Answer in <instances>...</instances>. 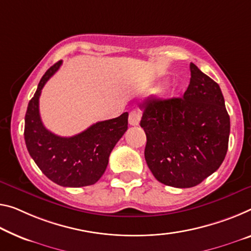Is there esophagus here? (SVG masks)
<instances>
[{
  "label": "esophagus",
  "instance_id": "obj_1",
  "mask_svg": "<svg viewBox=\"0 0 251 251\" xmlns=\"http://www.w3.org/2000/svg\"><path fill=\"white\" fill-rule=\"evenodd\" d=\"M140 122V113L137 110H132L129 113V125L136 126Z\"/></svg>",
  "mask_w": 251,
  "mask_h": 251
}]
</instances>
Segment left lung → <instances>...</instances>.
I'll use <instances>...</instances> for the list:
<instances>
[{"label":"left lung","instance_id":"obj_1","mask_svg":"<svg viewBox=\"0 0 251 251\" xmlns=\"http://www.w3.org/2000/svg\"><path fill=\"white\" fill-rule=\"evenodd\" d=\"M190 69L183 98H150L141 106L148 167L158 182L179 188L196 186L217 171L230 134L221 88L196 65Z\"/></svg>","mask_w":251,"mask_h":251}]
</instances>
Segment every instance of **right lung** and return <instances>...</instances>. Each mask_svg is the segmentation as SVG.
<instances>
[{
  "label": "right lung",
  "mask_w": 251,
  "mask_h": 251,
  "mask_svg": "<svg viewBox=\"0 0 251 251\" xmlns=\"http://www.w3.org/2000/svg\"><path fill=\"white\" fill-rule=\"evenodd\" d=\"M61 60L42 76L25 118L26 149L40 171L64 187H83L101 178L114 146L128 129V112L96 122L73 137H59L45 128L39 113V98L45 84L58 71Z\"/></svg>",
  "instance_id": "1"
}]
</instances>
